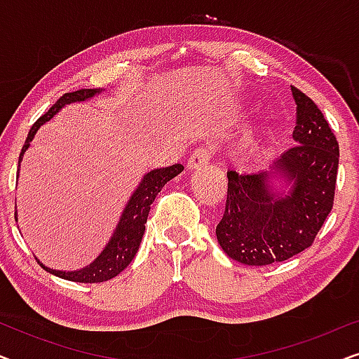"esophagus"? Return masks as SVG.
I'll list each match as a JSON object with an SVG mask.
<instances>
[{"mask_svg": "<svg viewBox=\"0 0 359 359\" xmlns=\"http://www.w3.org/2000/svg\"><path fill=\"white\" fill-rule=\"evenodd\" d=\"M212 158V149L210 147H199L194 150V154L191 155L188 160V168L189 170H199L209 163V160Z\"/></svg>", "mask_w": 359, "mask_h": 359, "instance_id": "obj_1", "label": "esophagus"}]
</instances>
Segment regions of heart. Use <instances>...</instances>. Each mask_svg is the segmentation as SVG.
I'll use <instances>...</instances> for the list:
<instances>
[{
  "mask_svg": "<svg viewBox=\"0 0 359 359\" xmlns=\"http://www.w3.org/2000/svg\"><path fill=\"white\" fill-rule=\"evenodd\" d=\"M271 134H273V132H271V130H269V129H268V132H266V135H268V137H269V135H271Z\"/></svg>",
  "mask_w": 359,
  "mask_h": 359,
  "instance_id": "b5f03b06",
  "label": "heart"
}]
</instances>
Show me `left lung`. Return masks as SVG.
<instances>
[{"mask_svg":"<svg viewBox=\"0 0 359 359\" xmlns=\"http://www.w3.org/2000/svg\"><path fill=\"white\" fill-rule=\"evenodd\" d=\"M296 101V147L252 175L227 171L225 212L217 224L219 245L235 262L266 266L311 247L333 208L338 173L337 137L322 111L291 86ZM281 179L286 191L273 189Z\"/></svg>","mask_w":359,"mask_h":359,"instance_id":"1","label":"left lung"}]
</instances>
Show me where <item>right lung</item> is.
<instances>
[{"label": "right lung", "instance_id": "1", "mask_svg": "<svg viewBox=\"0 0 359 359\" xmlns=\"http://www.w3.org/2000/svg\"><path fill=\"white\" fill-rule=\"evenodd\" d=\"M101 91L102 90H78L73 93H65V95H63L60 100H58L55 104L46 112V114L39 117L36 124L31 127V130H29V135L26 139V144H24L21 155H19V165H21L24 151L29 149V145H31V142L34 139V135H36V132L39 130V127L46 124L47 121H50L52 117L55 116L65 104L86 101L93 96L100 95ZM19 165H18V175H19ZM183 170H184L183 165L176 163V165L166 166V168L151 170L144 176V180L140 181V184L137 186V189L134 191V194L130 196L129 203H127L124 212L121 215V220L119 224H117L111 240L107 242L100 257H97L93 263L88 264L86 268L78 269V271H57V269L47 268L46 264L41 263L36 258L37 263L41 264L46 271L53 274V276L68 279V281H75V283H102L117 276V274L124 271V269L129 266V263L134 259L137 250L140 247L142 237H144V232H145L147 217H149V212H150V205L155 201L156 194L160 193L161 188H163L170 180H173L175 176H178ZM14 217L18 220V214H14Z\"/></svg>", "mask_w": 359, "mask_h": 359}]
</instances>
